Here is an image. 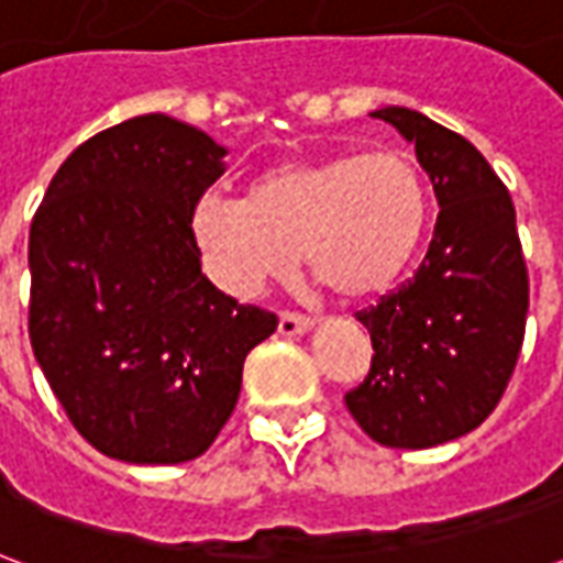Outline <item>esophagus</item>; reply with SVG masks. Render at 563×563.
<instances>
[{
    "mask_svg": "<svg viewBox=\"0 0 563 563\" xmlns=\"http://www.w3.org/2000/svg\"><path fill=\"white\" fill-rule=\"evenodd\" d=\"M310 329H313V319L298 317V313H280V319H277V331H280L283 338L307 334Z\"/></svg>",
    "mask_w": 563,
    "mask_h": 563,
    "instance_id": "1",
    "label": "esophagus"
}]
</instances>
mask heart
<instances>
[{
    "label": "heart",
    "instance_id": "b5f03b06",
    "mask_svg": "<svg viewBox=\"0 0 563 563\" xmlns=\"http://www.w3.org/2000/svg\"><path fill=\"white\" fill-rule=\"evenodd\" d=\"M428 186L407 153H331L256 174L244 201L201 196L186 217L198 265L220 292L253 298L298 262L343 305L386 295L428 225Z\"/></svg>",
    "mask_w": 563,
    "mask_h": 563
}]
</instances>
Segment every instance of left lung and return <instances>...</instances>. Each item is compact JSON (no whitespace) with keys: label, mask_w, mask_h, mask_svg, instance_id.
Instances as JSON below:
<instances>
[{"label":"left lung","mask_w":563,"mask_h":563,"mask_svg":"<svg viewBox=\"0 0 563 563\" xmlns=\"http://www.w3.org/2000/svg\"><path fill=\"white\" fill-rule=\"evenodd\" d=\"M371 117L416 144L440 213L413 280L358 313L374 358L346 407L383 446H440L485 422L521 353L528 268L516 208L467 139L401 104Z\"/></svg>","instance_id":"obj_1"}]
</instances>
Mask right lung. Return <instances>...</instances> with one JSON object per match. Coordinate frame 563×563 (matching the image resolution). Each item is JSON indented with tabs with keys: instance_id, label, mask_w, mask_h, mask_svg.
<instances>
[{
	"instance_id": "add662e5",
	"label": "right lung",
	"mask_w": 563,
	"mask_h": 563,
	"mask_svg": "<svg viewBox=\"0 0 563 563\" xmlns=\"http://www.w3.org/2000/svg\"><path fill=\"white\" fill-rule=\"evenodd\" d=\"M229 150L168 114L84 141L30 229V341L68 419L129 464L198 459L277 317L201 274L186 217Z\"/></svg>"
}]
</instances>
